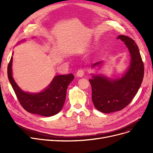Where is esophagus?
Wrapping results in <instances>:
<instances>
[{
  "mask_svg": "<svg viewBox=\"0 0 153 153\" xmlns=\"http://www.w3.org/2000/svg\"><path fill=\"white\" fill-rule=\"evenodd\" d=\"M84 74V71L82 69H79L77 72V76L78 77H82Z\"/></svg>",
  "mask_w": 153,
  "mask_h": 153,
  "instance_id": "esophagus-1",
  "label": "esophagus"
}]
</instances>
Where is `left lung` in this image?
I'll return each instance as SVG.
<instances>
[{
	"label": "left lung",
	"mask_w": 153,
	"mask_h": 153,
	"mask_svg": "<svg viewBox=\"0 0 153 153\" xmlns=\"http://www.w3.org/2000/svg\"><path fill=\"white\" fill-rule=\"evenodd\" d=\"M130 54V64L123 76L111 79L103 76L92 75L89 79L92 87V100L95 107L105 114L123 109L137 94L144 77V64L138 47L131 38L119 35ZM102 61L94 63L92 68L101 65Z\"/></svg>",
	"instance_id": "obj_1"
}]
</instances>
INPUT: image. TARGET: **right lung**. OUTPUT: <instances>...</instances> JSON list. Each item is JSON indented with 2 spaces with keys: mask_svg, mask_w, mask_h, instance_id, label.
<instances>
[{
  "mask_svg": "<svg viewBox=\"0 0 153 153\" xmlns=\"http://www.w3.org/2000/svg\"><path fill=\"white\" fill-rule=\"evenodd\" d=\"M11 57L7 68L8 78L22 107L29 113L44 117L53 116L60 111L65 102L67 88L74 79L72 74L56 76L46 89L39 93L23 91L12 77Z\"/></svg>",
  "mask_w": 153,
  "mask_h": 153,
  "instance_id": "1",
  "label": "right lung"
}]
</instances>
